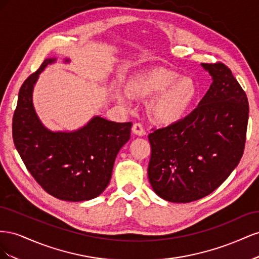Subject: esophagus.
I'll return each instance as SVG.
<instances>
[{
    "mask_svg": "<svg viewBox=\"0 0 259 259\" xmlns=\"http://www.w3.org/2000/svg\"><path fill=\"white\" fill-rule=\"evenodd\" d=\"M132 131H133V133H134V134H136L138 136L145 135V127H144V125L142 123H135L134 125H133Z\"/></svg>",
    "mask_w": 259,
    "mask_h": 259,
    "instance_id": "34e87169",
    "label": "esophagus"
}]
</instances>
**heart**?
<instances>
[{"instance_id": "heart-1", "label": "heart", "mask_w": 259, "mask_h": 259, "mask_svg": "<svg viewBox=\"0 0 259 259\" xmlns=\"http://www.w3.org/2000/svg\"><path fill=\"white\" fill-rule=\"evenodd\" d=\"M132 91L137 95H155L149 103V112L160 123L170 124L182 119L198 90L189 76H180L171 70L156 67L137 74L131 82ZM124 98L131 97L130 91H124Z\"/></svg>"}]
</instances>
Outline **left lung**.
<instances>
[{"instance_id":"obj_1","label":"left lung","mask_w":259,"mask_h":259,"mask_svg":"<svg viewBox=\"0 0 259 259\" xmlns=\"http://www.w3.org/2000/svg\"><path fill=\"white\" fill-rule=\"evenodd\" d=\"M208 91L184 119L152 128L148 178L160 198L188 203L206 197L237 167L245 148L248 101L223 62L202 64Z\"/></svg>"}]
</instances>
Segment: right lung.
<instances>
[{"label": "right lung", "mask_w": 259, "mask_h": 259, "mask_svg": "<svg viewBox=\"0 0 259 259\" xmlns=\"http://www.w3.org/2000/svg\"><path fill=\"white\" fill-rule=\"evenodd\" d=\"M55 60L45 59L21 85L13 116L14 144L31 176L49 194L64 201H88L107 188L133 124L96 116L73 133L46 130L33 109L32 90L38 74Z\"/></svg>", "instance_id": "1"}]
</instances>
